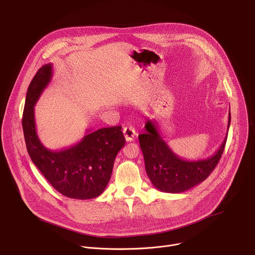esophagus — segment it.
Masks as SVG:
<instances>
[{
	"label": "esophagus",
	"mask_w": 255,
	"mask_h": 255,
	"mask_svg": "<svg viewBox=\"0 0 255 255\" xmlns=\"http://www.w3.org/2000/svg\"><path fill=\"white\" fill-rule=\"evenodd\" d=\"M123 133H124V136H125V139L126 141H132L134 139V137L136 136V132H135V129L132 127V126H127V127H124L123 129Z\"/></svg>",
	"instance_id": "1"
}]
</instances>
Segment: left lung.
I'll return each instance as SVG.
<instances>
[{"label": "left lung", "instance_id": "1", "mask_svg": "<svg viewBox=\"0 0 255 255\" xmlns=\"http://www.w3.org/2000/svg\"><path fill=\"white\" fill-rule=\"evenodd\" d=\"M230 121L229 110L226 136L212 156L199 160H186L169 148L158 132L156 121L147 120L144 126L146 132L140 134L138 138L145 169L152 185L161 192L178 194L201 184L214 170L223 154Z\"/></svg>", "mask_w": 255, "mask_h": 255}]
</instances>
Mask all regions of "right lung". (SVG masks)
<instances>
[{
  "mask_svg": "<svg viewBox=\"0 0 255 255\" xmlns=\"http://www.w3.org/2000/svg\"><path fill=\"white\" fill-rule=\"evenodd\" d=\"M51 79L52 64L47 63L29 85L22 119L27 151L49 184L63 196L77 200L97 198L108 186L116 155L125 145L122 127L88 129L83 139L68 148H46L36 132L34 106Z\"/></svg>",
  "mask_w": 255,
  "mask_h": 255,
  "instance_id": "obj_1",
  "label": "right lung"
}]
</instances>
